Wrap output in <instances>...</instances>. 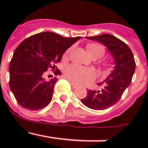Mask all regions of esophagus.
I'll return each mask as SVG.
<instances>
[{
	"label": "esophagus",
	"instance_id": "34e87169",
	"mask_svg": "<svg viewBox=\"0 0 148 148\" xmlns=\"http://www.w3.org/2000/svg\"><path fill=\"white\" fill-rule=\"evenodd\" d=\"M70 84H71V86L73 87V88H76V87H78V85H76V84H75L73 83V82H70Z\"/></svg>",
	"mask_w": 148,
	"mask_h": 148
}]
</instances>
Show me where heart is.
<instances>
[{"mask_svg":"<svg viewBox=\"0 0 148 148\" xmlns=\"http://www.w3.org/2000/svg\"><path fill=\"white\" fill-rule=\"evenodd\" d=\"M87 49L90 56L95 58H101L105 53V48L101 44H89L87 46ZM70 50L71 49H68L65 53V56H67ZM64 75L68 80H70L73 83L76 84H83L92 82L95 79V72L91 68L72 64L65 67Z\"/></svg>","mask_w":148,"mask_h":148,"instance_id":"obj_1","label":"heart"}]
</instances>
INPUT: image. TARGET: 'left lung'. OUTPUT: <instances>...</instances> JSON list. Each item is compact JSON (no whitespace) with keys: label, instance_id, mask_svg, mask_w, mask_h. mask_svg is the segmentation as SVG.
I'll use <instances>...</instances> for the list:
<instances>
[{"label":"left lung","instance_id":"left-lung-1","mask_svg":"<svg viewBox=\"0 0 148 148\" xmlns=\"http://www.w3.org/2000/svg\"><path fill=\"white\" fill-rule=\"evenodd\" d=\"M102 43L114 58V67L110 75L101 83L100 90H87V95L81 99L86 107L92 110H105L118 102L130 85L136 69V62L130 47L110 34L86 37Z\"/></svg>","mask_w":148,"mask_h":148}]
</instances>
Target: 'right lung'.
Instances as JSON below:
<instances>
[{"label": "right lung", "instance_id": "obj_1", "mask_svg": "<svg viewBox=\"0 0 148 148\" xmlns=\"http://www.w3.org/2000/svg\"><path fill=\"white\" fill-rule=\"evenodd\" d=\"M80 38L44 32L27 38L18 46L10 64V87L21 107L38 110L50 103L58 79L47 81L43 77L44 73L51 69L58 75L56 64Z\"/></svg>", "mask_w": 148, "mask_h": 148}]
</instances>
